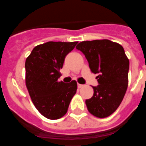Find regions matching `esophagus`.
Instances as JSON below:
<instances>
[{
  "mask_svg": "<svg viewBox=\"0 0 146 146\" xmlns=\"http://www.w3.org/2000/svg\"><path fill=\"white\" fill-rule=\"evenodd\" d=\"M83 84H77V87H78V88H82L83 87Z\"/></svg>",
  "mask_w": 146,
  "mask_h": 146,
  "instance_id": "obj_1",
  "label": "esophagus"
}]
</instances>
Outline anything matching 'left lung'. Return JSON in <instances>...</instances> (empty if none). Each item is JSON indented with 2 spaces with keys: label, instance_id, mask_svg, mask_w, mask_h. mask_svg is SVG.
Instances as JSON below:
<instances>
[{
  "label": "left lung",
  "instance_id": "8db88e82",
  "mask_svg": "<svg viewBox=\"0 0 146 146\" xmlns=\"http://www.w3.org/2000/svg\"><path fill=\"white\" fill-rule=\"evenodd\" d=\"M85 55L92 73L98 74V85L85 101L92 115L104 118L119 107L128 85L129 60L122 46L110 40H87L76 47Z\"/></svg>",
  "mask_w": 146,
  "mask_h": 146
}]
</instances>
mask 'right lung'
<instances>
[{
    "instance_id": "obj_1",
    "label": "right lung",
    "mask_w": 146,
    "mask_h": 146,
    "mask_svg": "<svg viewBox=\"0 0 146 146\" xmlns=\"http://www.w3.org/2000/svg\"><path fill=\"white\" fill-rule=\"evenodd\" d=\"M78 42L49 41L36 46L26 60V84L33 103L43 116L57 119L66 113L76 94L75 80L58 81L65 58Z\"/></svg>"
}]
</instances>
